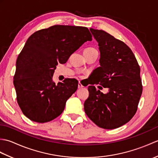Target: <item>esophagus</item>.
<instances>
[{
    "label": "esophagus",
    "mask_w": 158,
    "mask_h": 158,
    "mask_svg": "<svg viewBox=\"0 0 158 158\" xmlns=\"http://www.w3.org/2000/svg\"><path fill=\"white\" fill-rule=\"evenodd\" d=\"M83 85L81 84V83H80V82H79V83H78V88L79 89H81V88H83Z\"/></svg>",
    "instance_id": "34e87169"
}]
</instances>
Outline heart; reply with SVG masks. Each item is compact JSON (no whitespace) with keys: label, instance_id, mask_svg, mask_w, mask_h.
Masks as SVG:
<instances>
[{"label":"heart","instance_id":"b5f03b06","mask_svg":"<svg viewBox=\"0 0 158 158\" xmlns=\"http://www.w3.org/2000/svg\"><path fill=\"white\" fill-rule=\"evenodd\" d=\"M96 51H97V50L93 48H88L84 50L85 52H96Z\"/></svg>","mask_w":158,"mask_h":158}]
</instances>
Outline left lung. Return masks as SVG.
Masks as SVG:
<instances>
[{
  "mask_svg": "<svg viewBox=\"0 0 158 158\" xmlns=\"http://www.w3.org/2000/svg\"><path fill=\"white\" fill-rule=\"evenodd\" d=\"M89 30L98 43L100 66L91 75L84 110L96 125L115 129L128 122L137 110L143 92L140 66L126 43L102 30ZM98 83L109 92L97 90L93 85Z\"/></svg>",
  "mask_w": 158,
  "mask_h": 158,
  "instance_id": "1",
  "label": "left lung"
}]
</instances>
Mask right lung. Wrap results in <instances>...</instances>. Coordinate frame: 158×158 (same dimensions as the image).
I'll return each mask as SVG.
<instances>
[{"label": "right lung", "mask_w": 158, "mask_h": 158, "mask_svg": "<svg viewBox=\"0 0 158 158\" xmlns=\"http://www.w3.org/2000/svg\"><path fill=\"white\" fill-rule=\"evenodd\" d=\"M92 40L88 28L64 25L40 30L30 36L17 59L13 77L17 101L23 115L45 123L63 112L78 81L67 78L56 84L54 70L58 62L66 63L72 53Z\"/></svg>", "instance_id": "obj_1"}]
</instances>
